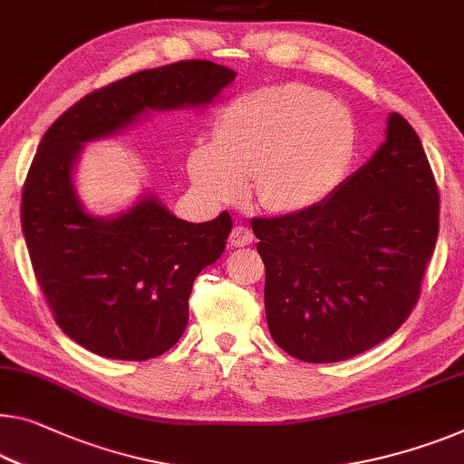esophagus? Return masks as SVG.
<instances>
[{
    "instance_id": "esophagus-1",
    "label": "esophagus",
    "mask_w": 464,
    "mask_h": 464,
    "mask_svg": "<svg viewBox=\"0 0 464 464\" xmlns=\"http://www.w3.org/2000/svg\"><path fill=\"white\" fill-rule=\"evenodd\" d=\"M252 241H254V233L250 227H246V225L233 227V231L229 235V244L233 247H246V246H250Z\"/></svg>"
}]
</instances>
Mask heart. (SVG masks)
<instances>
[{
  "label": "heart",
  "instance_id": "b5f03b06",
  "mask_svg": "<svg viewBox=\"0 0 464 464\" xmlns=\"http://www.w3.org/2000/svg\"><path fill=\"white\" fill-rule=\"evenodd\" d=\"M354 145V121L342 103L287 82L231 102L217 122V137L191 145L188 170L212 202H237L250 179L262 210L302 212L340 188Z\"/></svg>",
  "mask_w": 464,
  "mask_h": 464
}]
</instances>
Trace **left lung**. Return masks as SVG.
<instances>
[{
	"mask_svg": "<svg viewBox=\"0 0 464 464\" xmlns=\"http://www.w3.org/2000/svg\"><path fill=\"white\" fill-rule=\"evenodd\" d=\"M275 343L304 362H340L411 314L440 229V196L419 135L387 116L369 162L310 210L254 218Z\"/></svg>",
	"mask_w": 464,
	"mask_h": 464,
	"instance_id": "left-lung-1",
	"label": "left lung"
}]
</instances>
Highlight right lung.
Segmentation results:
<instances>
[{"label":"right lung","mask_w":464,"mask_h":464,"mask_svg":"<svg viewBox=\"0 0 464 464\" xmlns=\"http://www.w3.org/2000/svg\"><path fill=\"white\" fill-rule=\"evenodd\" d=\"M235 81L208 60H183L124 77L68 108L41 140L23 189V233L33 271L60 329L116 361L164 354L189 321L196 276L225 252L233 220L177 218L143 191L114 217L82 206L74 172L82 148L150 112L204 110Z\"/></svg>","instance_id":"1"}]
</instances>
